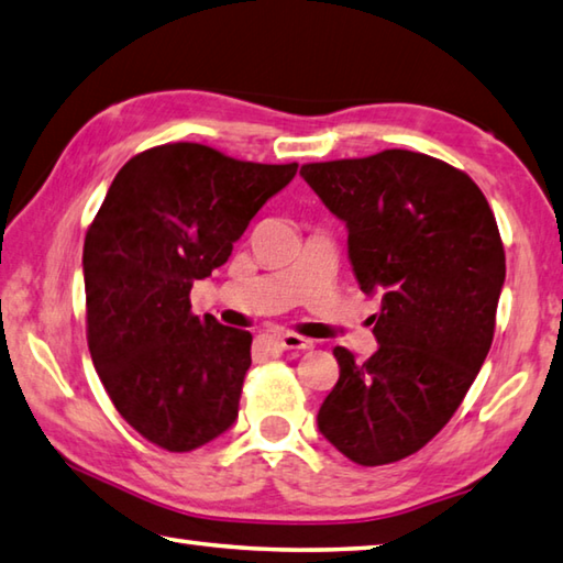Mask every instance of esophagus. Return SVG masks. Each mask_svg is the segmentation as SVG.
I'll use <instances>...</instances> for the list:
<instances>
[{"label":"esophagus","mask_w":563,"mask_h":563,"mask_svg":"<svg viewBox=\"0 0 563 563\" xmlns=\"http://www.w3.org/2000/svg\"><path fill=\"white\" fill-rule=\"evenodd\" d=\"M278 344L283 346V350H312V340L295 334V332H280Z\"/></svg>","instance_id":"1"}]
</instances>
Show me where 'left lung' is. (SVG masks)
Wrapping results in <instances>:
<instances>
[{"instance_id": "left-lung-1", "label": "left lung", "mask_w": 563, "mask_h": 563, "mask_svg": "<svg viewBox=\"0 0 563 563\" xmlns=\"http://www.w3.org/2000/svg\"><path fill=\"white\" fill-rule=\"evenodd\" d=\"M302 179L346 227L360 288L382 295L366 362L336 346L340 379L317 428L360 465L396 463L457 411L495 334L505 249L483 191L441 159L384 150L302 165Z\"/></svg>"}]
</instances>
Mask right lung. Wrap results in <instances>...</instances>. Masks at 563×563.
<instances>
[{"label":"right lung","mask_w":563,"mask_h":563,"mask_svg":"<svg viewBox=\"0 0 563 563\" xmlns=\"http://www.w3.org/2000/svg\"><path fill=\"white\" fill-rule=\"evenodd\" d=\"M295 172L197 142L159 145L118 172L90 223L88 350L118 413L165 451H194L236 423L253 336L191 314L189 292Z\"/></svg>","instance_id":"right-lung-1"}]
</instances>
